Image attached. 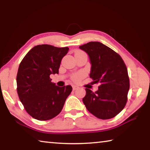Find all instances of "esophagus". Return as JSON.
<instances>
[{
  "instance_id": "34e87169",
  "label": "esophagus",
  "mask_w": 150,
  "mask_h": 150,
  "mask_svg": "<svg viewBox=\"0 0 150 150\" xmlns=\"http://www.w3.org/2000/svg\"><path fill=\"white\" fill-rule=\"evenodd\" d=\"M72 87H73V90H76L77 89H78V88H79V87L77 86V85H72Z\"/></svg>"
}]
</instances>
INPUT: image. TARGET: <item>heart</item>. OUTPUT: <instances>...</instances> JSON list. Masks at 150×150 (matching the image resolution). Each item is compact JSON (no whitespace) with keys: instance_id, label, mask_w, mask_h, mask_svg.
Wrapping results in <instances>:
<instances>
[{"instance_id":"heart-1","label":"heart","mask_w":150,"mask_h":150,"mask_svg":"<svg viewBox=\"0 0 150 150\" xmlns=\"http://www.w3.org/2000/svg\"><path fill=\"white\" fill-rule=\"evenodd\" d=\"M83 53V52L80 51H78L76 52V53ZM83 73H78L77 74H75L73 76L72 79L74 81H79L81 78L83 77Z\"/></svg>"}]
</instances>
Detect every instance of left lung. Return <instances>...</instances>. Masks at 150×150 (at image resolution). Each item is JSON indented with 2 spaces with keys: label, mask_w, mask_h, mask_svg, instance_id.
<instances>
[{
  "label": "left lung",
  "mask_w": 150,
  "mask_h": 150,
  "mask_svg": "<svg viewBox=\"0 0 150 150\" xmlns=\"http://www.w3.org/2000/svg\"><path fill=\"white\" fill-rule=\"evenodd\" d=\"M89 56V76L100 85L93 93L86 88L83 102L88 111L102 120L111 119L123 110L129 89L127 69L120 54L100 42H89L79 47Z\"/></svg>",
  "instance_id": "left-lung-1"
}]
</instances>
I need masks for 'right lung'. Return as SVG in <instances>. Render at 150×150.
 Returning a JSON list of instances; mask_svg holds the SVG:
<instances>
[{"mask_svg": "<svg viewBox=\"0 0 150 150\" xmlns=\"http://www.w3.org/2000/svg\"><path fill=\"white\" fill-rule=\"evenodd\" d=\"M68 51V47L39 45L20 63L16 76L18 97L27 112L36 120H49L57 115L72 91L71 85L58 87L50 78L51 74H58Z\"/></svg>", "mask_w": 150, "mask_h": 150, "instance_id": "obj_1", "label": "right lung"}]
</instances>
